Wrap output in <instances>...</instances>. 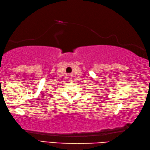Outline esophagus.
<instances>
[{
  "label": "esophagus",
  "mask_w": 150,
  "mask_h": 150,
  "mask_svg": "<svg viewBox=\"0 0 150 150\" xmlns=\"http://www.w3.org/2000/svg\"><path fill=\"white\" fill-rule=\"evenodd\" d=\"M69 81H72V79H71V77H69Z\"/></svg>",
  "instance_id": "1"
}]
</instances>
